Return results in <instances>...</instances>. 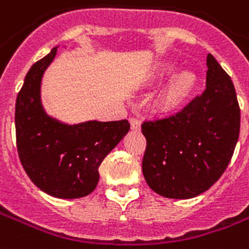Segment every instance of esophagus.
Masks as SVG:
<instances>
[{
	"label": "esophagus",
	"instance_id": "1",
	"mask_svg": "<svg viewBox=\"0 0 249 249\" xmlns=\"http://www.w3.org/2000/svg\"><path fill=\"white\" fill-rule=\"evenodd\" d=\"M130 126L133 130H140L141 129V121L138 120L137 117H132L130 119Z\"/></svg>",
	"mask_w": 249,
	"mask_h": 249
}]
</instances>
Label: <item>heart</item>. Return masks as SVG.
Masks as SVG:
<instances>
[{
  "label": "heart",
  "instance_id": "obj_1",
  "mask_svg": "<svg viewBox=\"0 0 249 249\" xmlns=\"http://www.w3.org/2000/svg\"><path fill=\"white\" fill-rule=\"evenodd\" d=\"M197 83V75L192 70L180 71L167 83L159 95L158 106L163 111H174L191 95Z\"/></svg>",
  "mask_w": 249,
  "mask_h": 249
}]
</instances>
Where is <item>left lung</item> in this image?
Here are the masks:
<instances>
[{
  "mask_svg": "<svg viewBox=\"0 0 249 249\" xmlns=\"http://www.w3.org/2000/svg\"><path fill=\"white\" fill-rule=\"evenodd\" d=\"M206 89L176 115L145 121V180L155 193L185 200L208 191L229 166L240 130L234 83L210 53Z\"/></svg>",
  "mask_w": 249,
  "mask_h": 249,
  "instance_id": "obj_1",
  "label": "left lung"
}]
</instances>
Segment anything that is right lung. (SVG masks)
Wrapping results in <instances>:
<instances>
[{"instance_id":"right-lung-1","label":"right lung","mask_w":249,"mask_h":249,"mask_svg":"<svg viewBox=\"0 0 249 249\" xmlns=\"http://www.w3.org/2000/svg\"><path fill=\"white\" fill-rule=\"evenodd\" d=\"M54 48L28 70L15 103L17 149L36 187L57 198L90 195L99 181L100 163L129 132L128 120L65 124L47 115L41 79L57 53Z\"/></svg>"}]
</instances>
